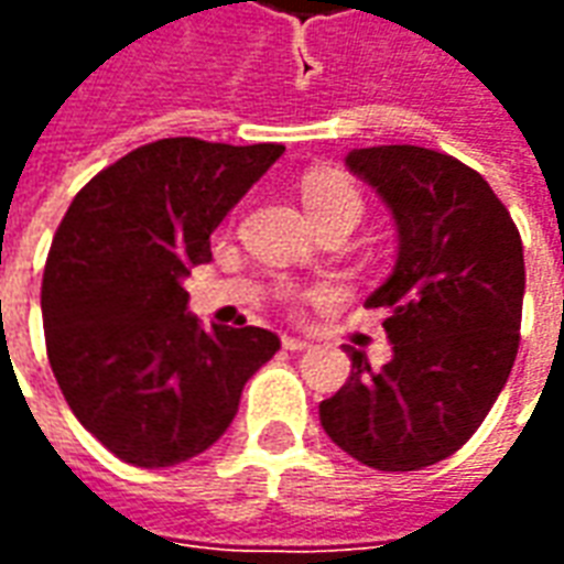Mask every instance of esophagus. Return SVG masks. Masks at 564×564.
I'll return each mask as SVG.
<instances>
[{
	"label": "esophagus",
	"instance_id": "34e87169",
	"mask_svg": "<svg viewBox=\"0 0 564 564\" xmlns=\"http://www.w3.org/2000/svg\"><path fill=\"white\" fill-rule=\"evenodd\" d=\"M281 344H283V350H290V354H299V350H307V347H311L307 338H295V335H283Z\"/></svg>",
	"mask_w": 564,
	"mask_h": 564
}]
</instances>
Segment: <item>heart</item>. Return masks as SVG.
Instances as JSON below:
<instances>
[{
  "mask_svg": "<svg viewBox=\"0 0 564 564\" xmlns=\"http://www.w3.org/2000/svg\"><path fill=\"white\" fill-rule=\"evenodd\" d=\"M302 202H305V210L314 223L329 220V217H350V220L362 217L359 189L354 186V181H347L338 172L307 174L302 181Z\"/></svg>",
  "mask_w": 564,
  "mask_h": 564,
  "instance_id": "obj_1",
  "label": "heart"
}]
</instances>
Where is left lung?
I'll list each match as a JSON object with an SVG mask.
<instances>
[{
	"label": "left lung",
	"mask_w": 564,
	"mask_h": 564,
	"mask_svg": "<svg viewBox=\"0 0 564 564\" xmlns=\"http://www.w3.org/2000/svg\"><path fill=\"white\" fill-rule=\"evenodd\" d=\"M399 232L395 269L366 307H387L392 359L375 371L344 344L350 378L319 402L326 435L378 471H420L477 432L520 347L525 262L508 208L465 162L414 144L347 153Z\"/></svg>",
	"instance_id": "left-lung-1"
}]
</instances>
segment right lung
<instances>
[{
	"mask_svg": "<svg viewBox=\"0 0 564 564\" xmlns=\"http://www.w3.org/2000/svg\"><path fill=\"white\" fill-rule=\"evenodd\" d=\"M283 144L162 139L108 165L68 205L42 281L54 378L117 459L169 468L205 453L281 350L259 326L205 332L184 278Z\"/></svg>",
	"mask_w": 564,
	"mask_h": 564,
	"instance_id": "right-lung-1",
	"label": "right lung"
}]
</instances>
